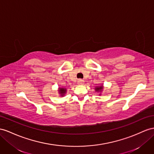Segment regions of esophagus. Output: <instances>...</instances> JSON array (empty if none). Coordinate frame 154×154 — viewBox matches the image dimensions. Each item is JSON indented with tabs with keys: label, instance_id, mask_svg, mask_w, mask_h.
<instances>
[{
	"label": "esophagus",
	"instance_id": "esophagus-1",
	"mask_svg": "<svg viewBox=\"0 0 154 154\" xmlns=\"http://www.w3.org/2000/svg\"><path fill=\"white\" fill-rule=\"evenodd\" d=\"M84 82H85V81H84V80H82V79H79L77 81V83L79 84V85L84 84Z\"/></svg>",
	"mask_w": 154,
	"mask_h": 154
}]
</instances>
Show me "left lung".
Wrapping results in <instances>:
<instances>
[{
  "label": "left lung",
  "mask_w": 154,
  "mask_h": 154,
  "mask_svg": "<svg viewBox=\"0 0 154 154\" xmlns=\"http://www.w3.org/2000/svg\"><path fill=\"white\" fill-rule=\"evenodd\" d=\"M102 89H103V86H99V87L96 88V91H98V92H100V91L101 92Z\"/></svg>",
  "instance_id": "8db88e82"
}]
</instances>
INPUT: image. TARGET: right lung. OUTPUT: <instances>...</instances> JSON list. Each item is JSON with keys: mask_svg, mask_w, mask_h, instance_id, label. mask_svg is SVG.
Here are the masks:
<instances>
[{"mask_svg": "<svg viewBox=\"0 0 154 154\" xmlns=\"http://www.w3.org/2000/svg\"><path fill=\"white\" fill-rule=\"evenodd\" d=\"M59 92H60L62 96H63V95H64V94L66 92V88H60V90H59Z\"/></svg>", "mask_w": 154, "mask_h": 154, "instance_id": "1", "label": "right lung"}]
</instances>
